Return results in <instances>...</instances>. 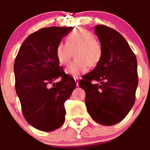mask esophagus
Returning <instances> with one entry per match:
<instances>
[{
    "instance_id": "esophagus-1",
    "label": "esophagus",
    "mask_w": 150,
    "mask_h": 150,
    "mask_svg": "<svg viewBox=\"0 0 150 150\" xmlns=\"http://www.w3.org/2000/svg\"><path fill=\"white\" fill-rule=\"evenodd\" d=\"M75 83H76V86H78V82H79V78H75Z\"/></svg>"
}]
</instances>
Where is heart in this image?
Masks as SVG:
<instances>
[{
	"mask_svg": "<svg viewBox=\"0 0 150 150\" xmlns=\"http://www.w3.org/2000/svg\"><path fill=\"white\" fill-rule=\"evenodd\" d=\"M66 43L59 42L56 47V57L60 65L65 66L72 56L75 59L67 67L66 73L72 77H79L96 66L103 55L101 42L94 35L84 29H76L66 38Z\"/></svg>",
	"mask_w": 150,
	"mask_h": 150,
	"instance_id": "b5f03b06",
	"label": "heart"
}]
</instances>
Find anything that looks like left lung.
Returning a JSON list of instances; mask_svg holds the SVG:
<instances>
[{
	"instance_id": "8db88e82",
	"label": "left lung",
	"mask_w": 150,
	"mask_h": 150,
	"mask_svg": "<svg viewBox=\"0 0 150 150\" xmlns=\"http://www.w3.org/2000/svg\"><path fill=\"white\" fill-rule=\"evenodd\" d=\"M94 32L103 55L78 85L86 92V105L91 117L104 125H112L125 118L132 108L138 86L135 54L121 34L100 25ZM93 80L100 84H92Z\"/></svg>"
}]
</instances>
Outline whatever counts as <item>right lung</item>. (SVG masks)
<instances>
[{
    "label": "right lung",
    "mask_w": 150,
    "mask_h": 150,
    "mask_svg": "<svg viewBox=\"0 0 150 150\" xmlns=\"http://www.w3.org/2000/svg\"><path fill=\"white\" fill-rule=\"evenodd\" d=\"M72 30L50 27L32 33L15 59V89L22 113L27 122L40 131H53L63 125L64 102L75 88V80L59 66L55 52L57 44ZM60 76L59 82L53 83Z\"/></svg>",
    "instance_id": "right-lung-1"
}]
</instances>
